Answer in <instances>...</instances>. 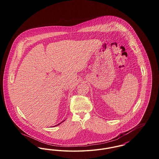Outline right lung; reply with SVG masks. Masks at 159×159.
I'll use <instances>...</instances> for the list:
<instances>
[{"mask_svg": "<svg viewBox=\"0 0 159 159\" xmlns=\"http://www.w3.org/2000/svg\"><path fill=\"white\" fill-rule=\"evenodd\" d=\"M63 121H61V122L60 123H62V122H63ZM60 123H59V124H58V125H60Z\"/></svg>", "mask_w": 159, "mask_h": 159, "instance_id": "right-lung-1", "label": "right lung"}]
</instances>
